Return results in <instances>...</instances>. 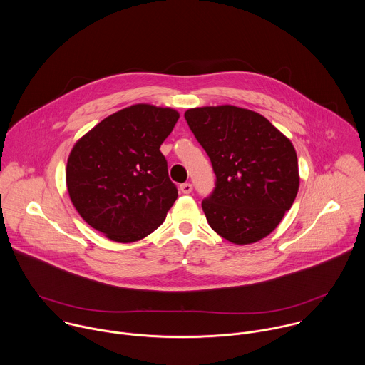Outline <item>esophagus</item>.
Masks as SVG:
<instances>
[{
    "label": "esophagus",
    "instance_id": "34e87169",
    "mask_svg": "<svg viewBox=\"0 0 365 365\" xmlns=\"http://www.w3.org/2000/svg\"><path fill=\"white\" fill-rule=\"evenodd\" d=\"M180 191H181L182 194H190V192L192 191V184H190V182L181 184V185H180Z\"/></svg>",
    "mask_w": 365,
    "mask_h": 365
}]
</instances>
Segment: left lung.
Here are the masks:
<instances>
[{
	"instance_id": "obj_1",
	"label": "left lung",
	"mask_w": 365,
	"mask_h": 365,
	"mask_svg": "<svg viewBox=\"0 0 365 365\" xmlns=\"http://www.w3.org/2000/svg\"><path fill=\"white\" fill-rule=\"evenodd\" d=\"M184 116L216 175L202 201L209 226L235 245L268 236L299 190L291 140L260 113L235 105L191 108Z\"/></svg>"
}]
</instances>
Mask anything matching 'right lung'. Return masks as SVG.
Wrapping results in <instances>:
<instances>
[{
    "instance_id": "right-lung-1",
    "label": "right lung",
    "mask_w": 365,
    "mask_h": 365,
    "mask_svg": "<svg viewBox=\"0 0 365 365\" xmlns=\"http://www.w3.org/2000/svg\"><path fill=\"white\" fill-rule=\"evenodd\" d=\"M173 108L136 104L96 125L73 146L66 184L80 216L118 243L138 242L164 222L178 197L160 146L175 126Z\"/></svg>"
}]
</instances>
